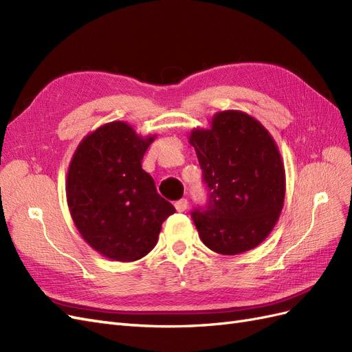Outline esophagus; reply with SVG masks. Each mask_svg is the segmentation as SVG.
Returning <instances> with one entry per match:
<instances>
[{
	"instance_id": "34e87169",
	"label": "esophagus",
	"mask_w": 352,
	"mask_h": 352,
	"mask_svg": "<svg viewBox=\"0 0 352 352\" xmlns=\"http://www.w3.org/2000/svg\"><path fill=\"white\" fill-rule=\"evenodd\" d=\"M175 207H176V210L179 211V212H184L186 208H188V199H185V198H182V199H179V201H176V204H175Z\"/></svg>"
}]
</instances>
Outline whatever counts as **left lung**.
<instances>
[{
  "label": "left lung",
  "instance_id": "obj_1",
  "mask_svg": "<svg viewBox=\"0 0 352 352\" xmlns=\"http://www.w3.org/2000/svg\"><path fill=\"white\" fill-rule=\"evenodd\" d=\"M189 144L208 188L206 208L192 211L201 241L223 255L255 248L285 201V167L273 136L250 114L226 110L212 116L210 129H192Z\"/></svg>",
  "mask_w": 352,
  "mask_h": 352
}]
</instances>
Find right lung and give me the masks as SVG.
I'll return each mask as SVG.
<instances>
[{"mask_svg": "<svg viewBox=\"0 0 352 352\" xmlns=\"http://www.w3.org/2000/svg\"><path fill=\"white\" fill-rule=\"evenodd\" d=\"M154 140L126 122H110L85 136L72 157L66 195L73 223L89 247L110 260L145 257L176 211L141 164Z\"/></svg>", "mask_w": 352, "mask_h": 352, "instance_id": "add662e5", "label": "right lung"}]
</instances>
